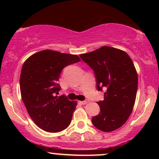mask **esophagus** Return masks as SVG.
Wrapping results in <instances>:
<instances>
[{"instance_id": "1", "label": "esophagus", "mask_w": 159, "mask_h": 159, "mask_svg": "<svg viewBox=\"0 0 159 159\" xmlns=\"http://www.w3.org/2000/svg\"><path fill=\"white\" fill-rule=\"evenodd\" d=\"M89 100H85V101H81V102H81L82 105H86V104H87V103H89Z\"/></svg>"}]
</instances>
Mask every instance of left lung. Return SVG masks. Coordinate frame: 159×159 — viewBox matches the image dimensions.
<instances>
[{
    "mask_svg": "<svg viewBox=\"0 0 159 159\" xmlns=\"http://www.w3.org/2000/svg\"><path fill=\"white\" fill-rule=\"evenodd\" d=\"M80 57L93 69L98 90H106L92 123L102 132L116 130L129 119L135 103L138 78L134 63L126 52L110 46Z\"/></svg>",
    "mask_w": 159,
    "mask_h": 159,
    "instance_id": "1",
    "label": "left lung"
}]
</instances>
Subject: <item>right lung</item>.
<instances>
[{
  "instance_id": "add662e5",
  "label": "right lung",
  "mask_w": 159,
  "mask_h": 159,
  "mask_svg": "<svg viewBox=\"0 0 159 159\" xmlns=\"http://www.w3.org/2000/svg\"><path fill=\"white\" fill-rule=\"evenodd\" d=\"M80 61L76 54L46 49L24 63L20 75L21 98L34 123L45 132H61L71 123L77 102L57 96L61 90L57 81L62 69Z\"/></svg>"
}]
</instances>
